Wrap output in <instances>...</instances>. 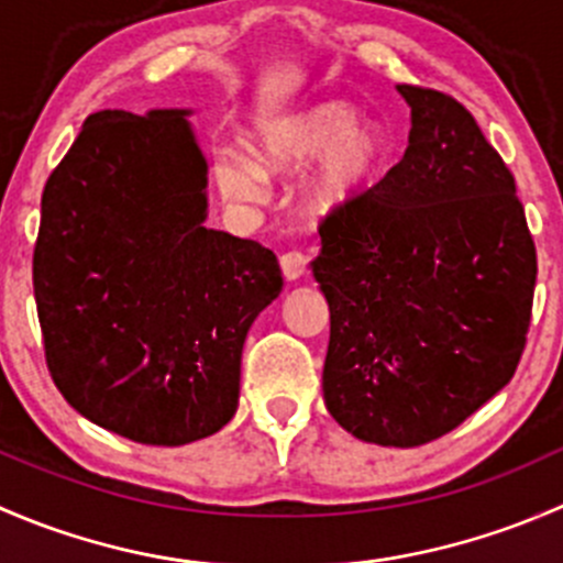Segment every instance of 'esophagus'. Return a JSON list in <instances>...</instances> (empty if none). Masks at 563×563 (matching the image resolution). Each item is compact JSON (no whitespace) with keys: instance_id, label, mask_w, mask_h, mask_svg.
<instances>
[{"instance_id":"obj_1","label":"esophagus","mask_w":563,"mask_h":563,"mask_svg":"<svg viewBox=\"0 0 563 563\" xmlns=\"http://www.w3.org/2000/svg\"><path fill=\"white\" fill-rule=\"evenodd\" d=\"M280 269L288 280H297V277L305 275L308 269V255L302 250H288V253L280 255Z\"/></svg>"}]
</instances>
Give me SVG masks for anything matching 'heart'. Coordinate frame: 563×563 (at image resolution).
I'll use <instances>...</instances> for the list:
<instances>
[{"mask_svg": "<svg viewBox=\"0 0 563 563\" xmlns=\"http://www.w3.org/2000/svg\"><path fill=\"white\" fill-rule=\"evenodd\" d=\"M310 198L329 209L360 196L384 157V135L376 124L360 122L349 103H321L275 119L255 135V163L242 155H225L218 166L220 192L231 201L258 203L266 196L264 176L294 174L320 157Z\"/></svg>", "mask_w": 563, "mask_h": 563, "instance_id": "1", "label": "heart"}]
</instances>
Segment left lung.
Wrapping results in <instances>:
<instances>
[{
	"label": "left lung",
	"mask_w": 563,
	"mask_h": 563,
	"mask_svg": "<svg viewBox=\"0 0 563 563\" xmlns=\"http://www.w3.org/2000/svg\"><path fill=\"white\" fill-rule=\"evenodd\" d=\"M408 150L382 181L318 223L329 302L323 400L382 446L441 439L518 371L537 247L515 176L474 113L400 84Z\"/></svg>",
	"instance_id": "left-lung-1"
}]
</instances>
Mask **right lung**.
Masks as SVG:
<instances>
[{"label":"right lung","instance_id":"right-lung-1","mask_svg":"<svg viewBox=\"0 0 563 563\" xmlns=\"http://www.w3.org/2000/svg\"><path fill=\"white\" fill-rule=\"evenodd\" d=\"M185 113H89L45 181L32 255L56 389L155 446L234 417L247 329L283 288L272 250L203 225L207 161Z\"/></svg>","mask_w":563,"mask_h":563}]
</instances>
